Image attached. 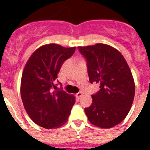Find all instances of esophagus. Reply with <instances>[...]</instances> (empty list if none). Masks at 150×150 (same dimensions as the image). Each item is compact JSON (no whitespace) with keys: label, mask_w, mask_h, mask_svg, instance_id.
<instances>
[{"label":"esophagus","mask_w":150,"mask_h":150,"mask_svg":"<svg viewBox=\"0 0 150 150\" xmlns=\"http://www.w3.org/2000/svg\"><path fill=\"white\" fill-rule=\"evenodd\" d=\"M82 96H83V93L82 92H78L77 94H76V97L77 98H80Z\"/></svg>","instance_id":"1"}]
</instances>
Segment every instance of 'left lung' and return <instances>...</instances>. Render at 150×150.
Wrapping results in <instances>:
<instances>
[{
  "label": "left lung",
  "mask_w": 150,
  "mask_h": 150,
  "mask_svg": "<svg viewBox=\"0 0 150 150\" xmlns=\"http://www.w3.org/2000/svg\"><path fill=\"white\" fill-rule=\"evenodd\" d=\"M78 49L88 62L90 83H98L100 88L91 95V105L85 108L88 121L99 128H112L125 120L132 107L135 93L132 71L121 52L110 45Z\"/></svg>",
  "instance_id": "8db88e82"
}]
</instances>
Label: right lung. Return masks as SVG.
I'll return each instance as SVG.
<instances>
[{
    "instance_id": "obj_1",
    "label": "right lung",
    "mask_w": 150,
    "mask_h": 150,
    "mask_svg": "<svg viewBox=\"0 0 150 150\" xmlns=\"http://www.w3.org/2000/svg\"><path fill=\"white\" fill-rule=\"evenodd\" d=\"M76 47L66 48L56 43L41 46L26 62L20 92L29 117L40 127L52 129L68 120L76 98L63 91L51 90L62 64L74 53Z\"/></svg>"
}]
</instances>
